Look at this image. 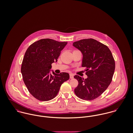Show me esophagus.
<instances>
[{
  "label": "esophagus",
  "mask_w": 133,
  "mask_h": 133,
  "mask_svg": "<svg viewBox=\"0 0 133 133\" xmlns=\"http://www.w3.org/2000/svg\"><path fill=\"white\" fill-rule=\"evenodd\" d=\"M69 75H70V78H73L74 77V75L73 74H72V73L70 74Z\"/></svg>",
  "instance_id": "obj_1"
}]
</instances>
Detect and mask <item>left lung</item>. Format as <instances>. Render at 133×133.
<instances>
[{"mask_svg": "<svg viewBox=\"0 0 133 133\" xmlns=\"http://www.w3.org/2000/svg\"><path fill=\"white\" fill-rule=\"evenodd\" d=\"M73 45L82 51V67L85 68L87 79L79 75L74 77L78 82L74 92L80 99L91 101L101 95L112 80L115 64L108 46L92 39L75 41Z\"/></svg>", "mask_w": 133, "mask_h": 133, "instance_id": "8db88e82", "label": "left lung"}]
</instances>
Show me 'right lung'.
Masks as SVG:
<instances>
[{
    "label": "right lung",
    "instance_id": "right-lung-1",
    "mask_svg": "<svg viewBox=\"0 0 133 133\" xmlns=\"http://www.w3.org/2000/svg\"><path fill=\"white\" fill-rule=\"evenodd\" d=\"M67 42L50 38L33 43L26 51L21 66L23 79L28 91L36 99L47 101L58 94L62 84L69 78L66 72L50 73L51 64L57 60Z\"/></svg>",
    "mask_w": 133,
    "mask_h": 133
}]
</instances>
